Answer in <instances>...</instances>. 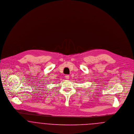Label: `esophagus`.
Returning <instances> with one entry per match:
<instances>
[{"label":"esophagus","instance_id":"obj_1","mask_svg":"<svg viewBox=\"0 0 134 134\" xmlns=\"http://www.w3.org/2000/svg\"><path fill=\"white\" fill-rule=\"evenodd\" d=\"M65 79H69L70 78V76H69V75H66L65 76Z\"/></svg>","mask_w":134,"mask_h":134}]
</instances>
